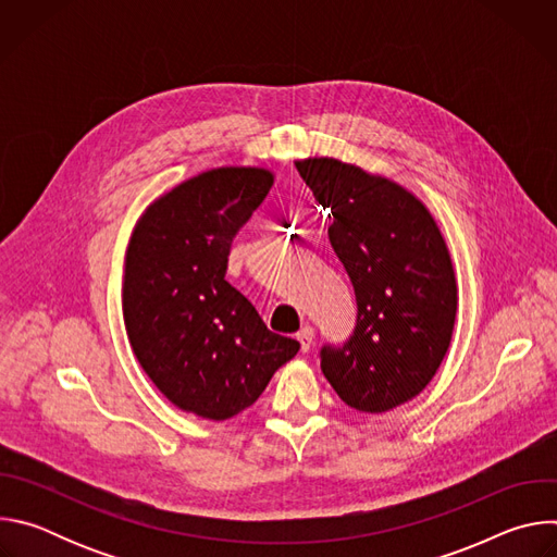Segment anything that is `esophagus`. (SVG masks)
I'll return each mask as SVG.
<instances>
[{
  "instance_id": "1",
  "label": "esophagus",
  "mask_w": 557,
  "mask_h": 557,
  "mask_svg": "<svg viewBox=\"0 0 557 557\" xmlns=\"http://www.w3.org/2000/svg\"><path fill=\"white\" fill-rule=\"evenodd\" d=\"M312 339H314V329H312V326H304V329L297 333V342H299L301 352H308V350H310Z\"/></svg>"
}]
</instances>
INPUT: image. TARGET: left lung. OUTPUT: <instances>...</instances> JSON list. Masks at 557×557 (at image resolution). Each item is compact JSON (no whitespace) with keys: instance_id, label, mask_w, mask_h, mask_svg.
<instances>
[{"instance_id":"obj_1","label":"left lung","mask_w":557,"mask_h":557,"mask_svg":"<svg viewBox=\"0 0 557 557\" xmlns=\"http://www.w3.org/2000/svg\"><path fill=\"white\" fill-rule=\"evenodd\" d=\"M314 200L333 211L331 245L357 297V324L324 344L322 372L359 412H387L432 381L454 331L456 280L443 235L408 189L337 158L295 163Z\"/></svg>"}]
</instances>
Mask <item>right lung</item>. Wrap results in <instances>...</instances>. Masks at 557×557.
<instances>
[{
    "instance_id": "add662e5",
    "label": "right lung",
    "mask_w": 557,
    "mask_h": 557,
    "mask_svg": "<svg viewBox=\"0 0 557 557\" xmlns=\"http://www.w3.org/2000/svg\"><path fill=\"white\" fill-rule=\"evenodd\" d=\"M271 185L258 168L205 172L158 198L127 247L123 314L134 355L174 406L202 419L253 406L299 350L224 280L233 237Z\"/></svg>"
}]
</instances>
